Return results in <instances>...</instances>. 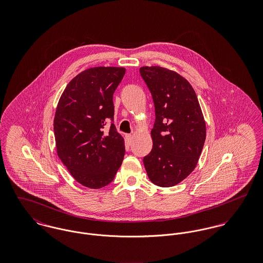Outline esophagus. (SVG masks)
Returning a JSON list of instances; mask_svg holds the SVG:
<instances>
[{"label": "esophagus", "mask_w": 263, "mask_h": 263, "mask_svg": "<svg viewBox=\"0 0 263 263\" xmlns=\"http://www.w3.org/2000/svg\"><path fill=\"white\" fill-rule=\"evenodd\" d=\"M125 138H126V141H127L128 145H130V144H132V141H133V135H126Z\"/></svg>", "instance_id": "1"}]
</instances>
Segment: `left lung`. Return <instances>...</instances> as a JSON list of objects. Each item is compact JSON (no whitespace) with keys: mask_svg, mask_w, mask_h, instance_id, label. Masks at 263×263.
Returning a JSON list of instances; mask_svg holds the SVG:
<instances>
[{"mask_svg":"<svg viewBox=\"0 0 263 263\" xmlns=\"http://www.w3.org/2000/svg\"><path fill=\"white\" fill-rule=\"evenodd\" d=\"M140 73L156 115L153 149L144 157V165L154 184L171 187L196 167L205 141V121L192 86L182 76L157 66L143 67Z\"/></svg>","mask_w":263,"mask_h":263,"instance_id":"left-lung-1","label":"left lung"}]
</instances>
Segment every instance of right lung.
Listing matches in <instances>:
<instances>
[{"instance_id": "right-lung-1", "label": "right lung", "mask_w": 263, "mask_h": 263, "mask_svg": "<svg viewBox=\"0 0 263 263\" xmlns=\"http://www.w3.org/2000/svg\"><path fill=\"white\" fill-rule=\"evenodd\" d=\"M124 68L95 67L67 85L53 120L57 153L76 180L88 188L109 184L125 153L113 123V93ZM111 121V127L105 125Z\"/></svg>"}]
</instances>
